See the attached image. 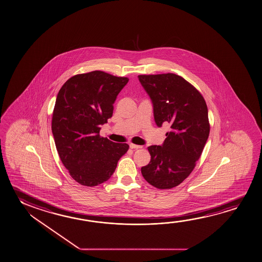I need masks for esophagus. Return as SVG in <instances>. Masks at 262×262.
Listing matches in <instances>:
<instances>
[{"mask_svg": "<svg viewBox=\"0 0 262 262\" xmlns=\"http://www.w3.org/2000/svg\"><path fill=\"white\" fill-rule=\"evenodd\" d=\"M130 148L131 149H138V148H141V145H135V144H130Z\"/></svg>", "mask_w": 262, "mask_h": 262, "instance_id": "obj_1", "label": "esophagus"}]
</instances>
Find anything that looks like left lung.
<instances>
[{
	"mask_svg": "<svg viewBox=\"0 0 262 262\" xmlns=\"http://www.w3.org/2000/svg\"><path fill=\"white\" fill-rule=\"evenodd\" d=\"M154 106L158 126L170 125L161 145L147 147L151 159L143 166L144 179L158 189L179 186L195 168L210 131L208 106L196 88L171 73L138 75Z\"/></svg>",
	"mask_w": 262,
	"mask_h": 262,
	"instance_id": "8db88e82",
	"label": "left lung"
}]
</instances>
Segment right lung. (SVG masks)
Instances as JSON below:
<instances>
[{
	"label": "right lung",
	"instance_id": "add662e5",
	"mask_svg": "<svg viewBox=\"0 0 262 262\" xmlns=\"http://www.w3.org/2000/svg\"><path fill=\"white\" fill-rule=\"evenodd\" d=\"M128 80L93 71L72 76L59 91L52 117L54 143L63 166L82 186L95 187L110 179L128 150L127 144L99 135Z\"/></svg>",
	"mask_w": 262,
	"mask_h": 262
}]
</instances>
